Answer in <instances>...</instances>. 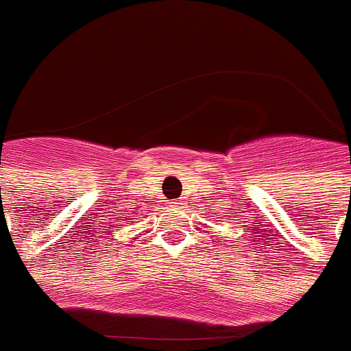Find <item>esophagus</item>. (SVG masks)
Segmentation results:
<instances>
[{
    "label": "esophagus",
    "instance_id": "esophagus-1",
    "mask_svg": "<svg viewBox=\"0 0 351 351\" xmlns=\"http://www.w3.org/2000/svg\"><path fill=\"white\" fill-rule=\"evenodd\" d=\"M182 205H184V203H182V199H175V202H169V208H171V210H175V212H180Z\"/></svg>",
    "mask_w": 351,
    "mask_h": 351
}]
</instances>
